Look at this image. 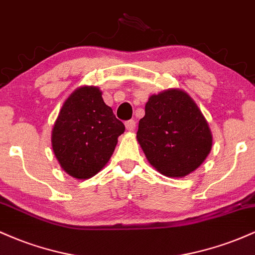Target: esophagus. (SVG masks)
Instances as JSON below:
<instances>
[{
	"label": "esophagus",
	"mask_w": 255,
	"mask_h": 255,
	"mask_svg": "<svg viewBox=\"0 0 255 255\" xmlns=\"http://www.w3.org/2000/svg\"><path fill=\"white\" fill-rule=\"evenodd\" d=\"M135 127H136V122L134 121V120H129V121L126 122V128H127V130L133 131L135 129Z\"/></svg>",
	"instance_id": "esophagus-1"
}]
</instances>
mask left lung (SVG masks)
I'll return each instance as SVG.
<instances>
[{
  "instance_id": "obj_1",
  "label": "left lung",
  "mask_w": 255,
  "mask_h": 255,
  "mask_svg": "<svg viewBox=\"0 0 255 255\" xmlns=\"http://www.w3.org/2000/svg\"><path fill=\"white\" fill-rule=\"evenodd\" d=\"M136 139L148 163L166 177H184L195 171L212 148L206 119L181 89L150 96Z\"/></svg>"
}]
</instances>
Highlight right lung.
Instances as JSON below:
<instances>
[{
	"label": "right lung",
	"mask_w": 255,
	"mask_h": 255,
	"mask_svg": "<svg viewBox=\"0 0 255 255\" xmlns=\"http://www.w3.org/2000/svg\"><path fill=\"white\" fill-rule=\"evenodd\" d=\"M125 125L104 103L97 86H80L64 101L51 131V146L61 168L87 180L107 165Z\"/></svg>",
	"instance_id": "add662e5"
}]
</instances>
